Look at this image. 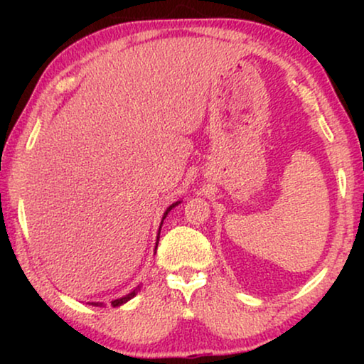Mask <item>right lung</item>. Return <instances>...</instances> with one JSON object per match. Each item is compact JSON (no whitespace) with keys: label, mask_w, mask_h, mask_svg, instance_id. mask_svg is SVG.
I'll return each instance as SVG.
<instances>
[{"label":"right lung","mask_w":364,"mask_h":364,"mask_svg":"<svg viewBox=\"0 0 364 364\" xmlns=\"http://www.w3.org/2000/svg\"><path fill=\"white\" fill-rule=\"evenodd\" d=\"M178 203H181V200H178V202H176V203H172V205H171V207H168L166 212H164V217H162L161 227H159V235H161V228H162L164 218H166V217H167V213H168V212H171L173 207H176V205H178ZM159 235H157V243H159ZM157 243H156V248H157ZM139 290H141V287L134 288V290H132L131 293H127V295H126V296H122V298H117V300H112V301H111V305H112V306H121V305H124V303H126V301H129V300H131V298H134V296H136V295H137V291H139ZM89 305H92V306H104V303H101V301H89Z\"/></svg>","instance_id":"right-lung-1"}]
</instances>
